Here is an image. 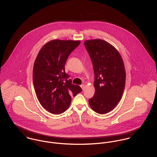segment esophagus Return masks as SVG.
Returning <instances> with one entry per match:
<instances>
[{
    "label": "esophagus",
    "instance_id": "1",
    "mask_svg": "<svg viewBox=\"0 0 157 157\" xmlns=\"http://www.w3.org/2000/svg\"><path fill=\"white\" fill-rule=\"evenodd\" d=\"M80 87L82 88V90H83L85 89V85H83H83H80Z\"/></svg>",
    "mask_w": 157,
    "mask_h": 157
}]
</instances>
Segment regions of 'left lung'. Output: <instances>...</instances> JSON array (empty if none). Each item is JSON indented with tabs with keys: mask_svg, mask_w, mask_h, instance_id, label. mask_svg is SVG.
<instances>
[{
	"mask_svg": "<svg viewBox=\"0 0 157 157\" xmlns=\"http://www.w3.org/2000/svg\"><path fill=\"white\" fill-rule=\"evenodd\" d=\"M92 62L95 75V94L89 100L91 108L105 114L111 111L120 101L125 86L126 71L117 49L101 39L84 42Z\"/></svg>",
	"mask_w": 157,
	"mask_h": 157,
	"instance_id": "1",
	"label": "left lung"
}]
</instances>
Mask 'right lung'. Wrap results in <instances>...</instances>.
Listing matches in <instances>:
<instances>
[{"label":"right lung","mask_w":157,"mask_h":157,"mask_svg":"<svg viewBox=\"0 0 157 157\" xmlns=\"http://www.w3.org/2000/svg\"><path fill=\"white\" fill-rule=\"evenodd\" d=\"M80 44V40H51L43 46L35 60L34 90L41 105L50 113L65 112L71 104V96L82 90L78 85L72 84L65 71L68 56Z\"/></svg>","instance_id":"obj_1"}]
</instances>
